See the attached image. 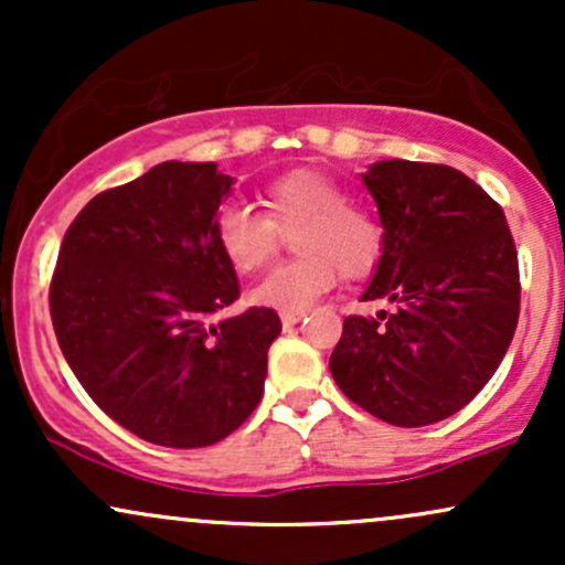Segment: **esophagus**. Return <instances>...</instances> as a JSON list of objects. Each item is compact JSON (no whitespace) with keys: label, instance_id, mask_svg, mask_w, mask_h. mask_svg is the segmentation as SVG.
Here are the masks:
<instances>
[{"label":"esophagus","instance_id":"esophagus-1","mask_svg":"<svg viewBox=\"0 0 565 565\" xmlns=\"http://www.w3.org/2000/svg\"><path fill=\"white\" fill-rule=\"evenodd\" d=\"M305 316V310H284L281 313V323L284 327H295V323H300Z\"/></svg>","mask_w":565,"mask_h":565}]
</instances>
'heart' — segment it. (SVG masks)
Returning a JSON list of instances; mask_svg holds the SVG:
<instances>
[{
	"label": "heart",
	"mask_w": 565,
	"mask_h": 565,
	"mask_svg": "<svg viewBox=\"0 0 565 565\" xmlns=\"http://www.w3.org/2000/svg\"><path fill=\"white\" fill-rule=\"evenodd\" d=\"M263 212L228 204L215 217L220 252L236 274L249 276L274 260L281 233H295L300 257L278 265L252 291V300L276 310H305L342 278H364L377 268L385 233L372 212L350 204L327 174L295 170L270 180L260 193Z\"/></svg>",
	"instance_id": "heart-1"
}]
</instances>
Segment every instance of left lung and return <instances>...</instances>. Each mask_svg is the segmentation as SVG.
I'll list each match as a JSON object with an SVG mask.
<instances>
[{
    "label": "left lung",
    "mask_w": 565,
    "mask_h": 565,
    "mask_svg": "<svg viewBox=\"0 0 565 565\" xmlns=\"http://www.w3.org/2000/svg\"><path fill=\"white\" fill-rule=\"evenodd\" d=\"M385 246L348 316L329 369L340 391L382 423L423 427L468 406L508 353L521 313L518 252L502 206L446 164L377 161L364 174Z\"/></svg>",
    "instance_id": "1"
}]
</instances>
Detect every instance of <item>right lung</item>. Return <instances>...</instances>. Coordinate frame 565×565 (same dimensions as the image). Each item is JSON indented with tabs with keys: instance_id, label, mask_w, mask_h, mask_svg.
<instances>
[{
	"instance_id": "right-lung-1",
	"label": "right lung",
	"mask_w": 565,
	"mask_h": 565,
	"mask_svg": "<svg viewBox=\"0 0 565 565\" xmlns=\"http://www.w3.org/2000/svg\"><path fill=\"white\" fill-rule=\"evenodd\" d=\"M231 185L212 161H164L97 193L57 252V345L89 398L148 444L212 446L263 398L278 313L215 321L238 300L215 238Z\"/></svg>"
}]
</instances>
